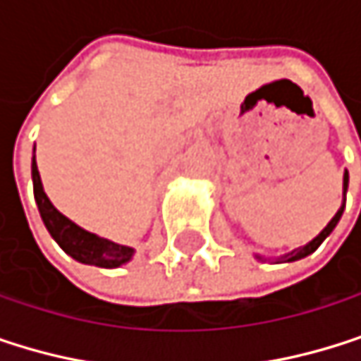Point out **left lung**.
Returning <instances> with one entry per match:
<instances>
[{
  "instance_id": "obj_1",
  "label": "left lung",
  "mask_w": 361,
  "mask_h": 361,
  "mask_svg": "<svg viewBox=\"0 0 361 361\" xmlns=\"http://www.w3.org/2000/svg\"><path fill=\"white\" fill-rule=\"evenodd\" d=\"M347 186H349V173L345 171V177H343V190H345V192H347ZM343 212H345V205H343V207L336 212V216H334V218L328 222V226H326V228H324V231H322V233H319V235H317V237H315L311 243H307L305 247H298V250H294V252H290V254L281 256L279 260H281V262H294V260H300V258H307L309 254H313V252H315V250H317V247L324 243V239H326V237H328V235H330V233L336 228V224H338V220H341ZM256 258H258V260H264L262 256H256Z\"/></svg>"
}]
</instances>
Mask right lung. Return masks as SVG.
Returning a JSON list of instances; mask_svg holds the SVG:
<instances>
[{"instance_id": "add662e5", "label": "right lung", "mask_w": 361, "mask_h": 361, "mask_svg": "<svg viewBox=\"0 0 361 361\" xmlns=\"http://www.w3.org/2000/svg\"><path fill=\"white\" fill-rule=\"evenodd\" d=\"M33 152H35V147H33ZM31 177H33V195H35L39 216L48 228L50 237L63 247L65 254H69L73 260H78L82 264H92V267H101V269H116L133 258V254H135L133 247L118 245L114 241L101 239L88 231L80 228L50 203V199L46 197L44 186H42L35 154H33V162H31Z\"/></svg>"}]
</instances>
